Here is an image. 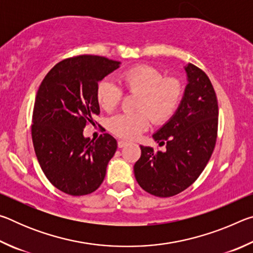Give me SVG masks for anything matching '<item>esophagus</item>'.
<instances>
[{"label":"esophagus","mask_w":253,"mask_h":253,"mask_svg":"<svg viewBox=\"0 0 253 253\" xmlns=\"http://www.w3.org/2000/svg\"><path fill=\"white\" fill-rule=\"evenodd\" d=\"M127 144L128 143L126 142V140H119V142H118V147L119 148H123V147H125Z\"/></svg>","instance_id":"34e87169"}]
</instances>
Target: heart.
Masks as SVG:
<instances>
[{
    "mask_svg": "<svg viewBox=\"0 0 253 253\" xmlns=\"http://www.w3.org/2000/svg\"><path fill=\"white\" fill-rule=\"evenodd\" d=\"M128 91L138 95L136 113H123L110 117L108 129L121 138L134 139L149 127V122L163 124L173 116L183 95L181 81L165 78L152 66L139 65L125 70L121 76ZM98 104L106 111H113L123 98V90L114 80L104 78L97 84Z\"/></svg>",
    "mask_w": 253,
    "mask_h": 253,
    "instance_id": "1",
    "label": "heart"
}]
</instances>
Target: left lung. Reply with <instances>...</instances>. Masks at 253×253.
I'll return each mask as SVG.
<instances>
[{
    "label": "left lung",
    "instance_id": "obj_1",
    "mask_svg": "<svg viewBox=\"0 0 253 253\" xmlns=\"http://www.w3.org/2000/svg\"><path fill=\"white\" fill-rule=\"evenodd\" d=\"M187 84L176 111L153 138L165 144L164 152L140 145L134 165L137 183L147 193L169 198L196 181L215 146L217 100L209 77L198 67H184Z\"/></svg>",
    "mask_w": 253,
    "mask_h": 253
}]
</instances>
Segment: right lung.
Returning <instances> with one entry per match:
<instances>
[{
  "label": "right lung",
  "mask_w": 253,
  "mask_h": 253,
  "mask_svg": "<svg viewBox=\"0 0 253 253\" xmlns=\"http://www.w3.org/2000/svg\"><path fill=\"white\" fill-rule=\"evenodd\" d=\"M121 63L98 55L69 58L57 63L40 84L32 116L33 146L46 178L63 193L90 194L104 181L117 142L109 134L91 140L84 128L100 113L98 83Z\"/></svg>",
  "instance_id": "obj_1"
}]
</instances>
